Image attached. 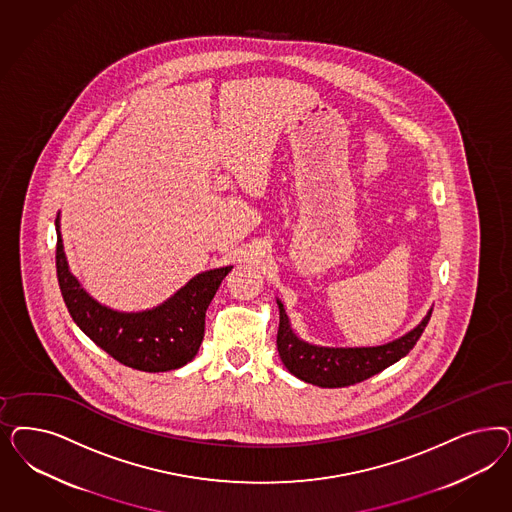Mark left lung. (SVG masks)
Listing matches in <instances>:
<instances>
[{"instance_id":"left-lung-1","label":"left lung","mask_w":512,"mask_h":512,"mask_svg":"<svg viewBox=\"0 0 512 512\" xmlns=\"http://www.w3.org/2000/svg\"><path fill=\"white\" fill-rule=\"evenodd\" d=\"M281 322L277 333V350L286 369L296 375L297 379L305 380L322 388H343L350 384H358L380 373L382 369L399 362L413 350L416 341L426 330L431 311L428 316L407 335L396 339L382 347L363 348H326L314 347L297 339L290 328L288 316L284 313L281 301Z\"/></svg>"}]
</instances>
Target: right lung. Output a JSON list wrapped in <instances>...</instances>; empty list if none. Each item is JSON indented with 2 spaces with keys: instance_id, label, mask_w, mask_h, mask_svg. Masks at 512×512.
I'll return each mask as SVG.
<instances>
[{
  "instance_id": "1",
  "label": "right lung",
  "mask_w": 512,
  "mask_h": 512,
  "mask_svg": "<svg viewBox=\"0 0 512 512\" xmlns=\"http://www.w3.org/2000/svg\"><path fill=\"white\" fill-rule=\"evenodd\" d=\"M56 233V275L67 311L99 348L116 362L149 373L177 369L198 354L205 333V311L231 265L199 273L152 311L116 313L88 296L69 273L58 218Z\"/></svg>"
}]
</instances>
